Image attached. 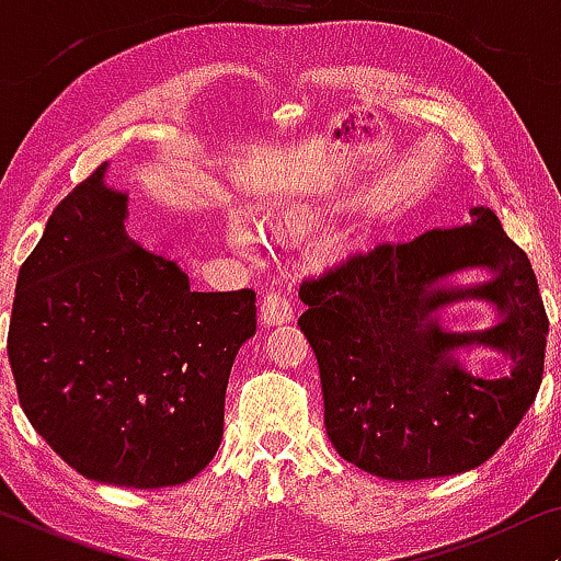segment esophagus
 Returning a JSON list of instances; mask_svg holds the SVG:
<instances>
[{"mask_svg": "<svg viewBox=\"0 0 561 561\" xmlns=\"http://www.w3.org/2000/svg\"><path fill=\"white\" fill-rule=\"evenodd\" d=\"M294 321V306L278 290H271L260 304V324L263 327H280Z\"/></svg>", "mask_w": 561, "mask_h": 561, "instance_id": "34e87169", "label": "esophagus"}]
</instances>
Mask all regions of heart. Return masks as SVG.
Instances as JSON below:
<instances>
[{"mask_svg": "<svg viewBox=\"0 0 561 561\" xmlns=\"http://www.w3.org/2000/svg\"><path fill=\"white\" fill-rule=\"evenodd\" d=\"M317 227H319L317 211L296 209V211L283 214V217L260 221L257 234H260V240L267 244H290V242L304 240V237H309ZM229 244H232L234 250L248 252L250 240H248V234L240 232V229H234V232L229 234Z\"/></svg>", "mask_w": 561, "mask_h": 561, "instance_id": "1", "label": "heart"}]
</instances>
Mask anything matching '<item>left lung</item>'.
I'll list each match as a JSON object with an SVG mask.
<instances>
[{
    "instance_id": "left-lung-1",
    "label": "left lung",
    "mask_w": 561,
    "mask_h": 561,
    "mask_svg": "<svg viewBox=\"0 0 561 561\" xmlns=\"http://www.w3.org/2000/svg\"><path fill=\"white\" fill-rule=\"evenodd\" d=\"M472 221L378 244L301 286L298 327L319 363L327 436L342 459L375 478L409 482L474 470L508 439L543 375L549 319L528 255L485 206ZM489 278L459 287L457 272ZM485 300L499 319L451 333L440 313ZM493 348L512 363L480 379L461 357Z\"/></svg>"
}]
</instances>
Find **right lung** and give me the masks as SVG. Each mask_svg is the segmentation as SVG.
<instances>
[{"instance_id":"right-lung-1","label":"right lung","mask_w":561,"mask_h":561,"mask_svg":"<svg viewBox=\"0 0 561 561\" xmlns=\"http://www.w3.org/2000/svg\"><path fill=\"white\" fill-rule=\"evenodd\" d=\"M96 168L50 214L14 288L7 355L35 432L76 472L119 488L196 478L225 434L255 294H198L127 234V191Z\"/></svg>"}]
</instances>
